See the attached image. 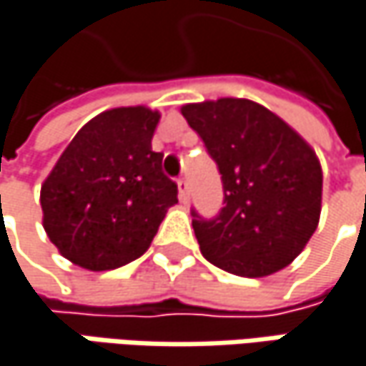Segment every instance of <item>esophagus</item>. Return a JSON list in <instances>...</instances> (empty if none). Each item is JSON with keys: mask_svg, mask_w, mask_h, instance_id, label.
Instances as JSON below:
<instances>
[{"mask_svg": "<svg viewBox=\"0 0 366 366\" xmlns=\"http://www.w3.org/2000/svg\"><path fill=\"white\" fill-rule=\"evenodd\" d=\"M178 197H180V201H182V203H188V199H190V197H188V182H186V180H178Z\"/></svg>", "mask_w": 366, "mask_h": 366, "instance_id": "obj_1", "label": "esophagus"}]
</instances>
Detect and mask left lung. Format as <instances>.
I'll list each match as a JSON object with an SVG mask.
<instances>
[{
	"label": "left lung",
	"mask_w": 366,
	"mask_h": 366,
	"mask_svg": "<svg viewBox=\"0 0 366 366\" xmlns=\"http://www.w3.org/2000/svg\"><path fill=\"white\" fill-rule=\"evenodd\" d=\"M182 116L215 159L226 207L192 227L215 267L265 277L288 267L319 226L323 172L290 124L250 99L186 103Z\"/></svg>",
	"instance_id": "8db88e82"
}]
</instances>
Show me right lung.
<instances>
[{
	"label": "right lung",
	"instance_id": "1",
	"mask_svg": "<svg viewBox=\"0 0 366 366\" xmlns=\"http://www.w3.org/2000/svg\"><path fill=\"white\" fill-rule=\"evenodd\" d=\"M159 119L144 105L99 114L41 184L43 227L78 267L107 271L139 259L178 203V186L151 147Z\"/></svg>",
	"mask_w": 366,
	"mask_h": 366
}]
</instances>
